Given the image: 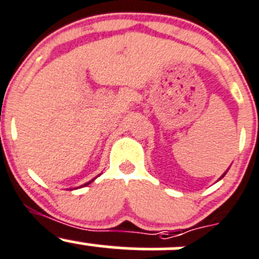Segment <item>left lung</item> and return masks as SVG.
<instances>
[{"label": "left lung", "instance_id": "8db88e82", "mask_svg": "<svg viewBox=\"0 0 259 259\" xmlns=\"http://www.w3.org/2000/svg\"><path fill=\"white\" fill-rule=\"evenodd\" d=\"M224 175H225V173H224ZM224 175H223V177H224Z\"/></svg>", "mask_w": 259, "mask_h": 259}]
</instances>
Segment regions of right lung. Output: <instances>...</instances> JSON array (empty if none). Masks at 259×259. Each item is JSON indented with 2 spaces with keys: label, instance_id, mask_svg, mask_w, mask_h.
<instances>
[{
  "label": "right lung",
  "instance_id": "1",
  "mask_svg": "<svg viewBox=\"0 0 259 259\" xmlns=\"http://www.w3.org/2000/svg\"><path fill=\"white\" fill-rule=\"evenodd\" d=\"M92 181H94V180H92ZM92 181H90V182H87V183H86V185H84V186H87V185H90V183H91V182H92Z\"/></svg>",
  "mask_w": 259,
  "mask_h": 259
}]
</instances>
